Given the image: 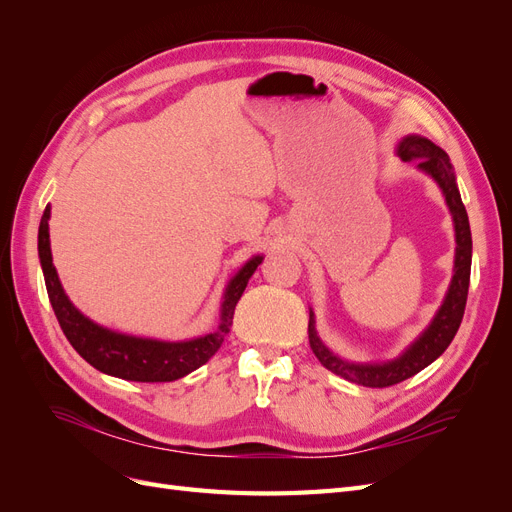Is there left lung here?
Here are the masks:
<instances>
[{
  "label": "left lung",
  "instance_id": "8db88e82",
  "mask_svg": "<svg viewBox=\"0 0 512 512\" xmlns=\"http://www.w3.org/2000/svg\"><path fill=\"white\" fill-rule=\"evenodd\" d=\"M397 156L401 160H414L416 168L438 183L446 207L451 211L453 228H455V262H453V277L448 290L438 307L436 316L431 318L427 327L418 333L414 342L401 350L395 359L380 361V363H356L346 361L335 354L327 344L322 342L316 331V316L309 307V346H312L318 361L339 378L348 382L369 386V389H384L397 382L412 378L418 371L431 365L438 356L453 342V337L459 329L463 309L468 301V286H470V267H472V232L466 207L461 203V194L457 188L455 168L446 151L431 143L429 138L421 134H406L399 138Z\"/></svg>",
  "mask_w": 512,
  "mask_h": 512
}]
</instances>
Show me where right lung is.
I'll return each instance as SVG.
<instances>
[{"label": "right lung", "instance_id": "1", "mask_svg": "<svg viewBox=\"0 0 512 512\" xmlns=\"http://www.w3.org/2000/svg\"><path fill=\"white\" fill-rule=\"evenodd\" d=\"M49 220L51 205H46L38 228V256L44 273L46 292H49V301L59 320V327L68 337L72 348L91 367H96L102 374L130 382H173L192 374L200 365H205L220 350L224 337L230 331L232 316H235V307L241 294L262 262V256L256 254L230 277L222 294L218 327L211 333L183 339V342L138 337L106 329L102 324L87 318L79 307H74L64 286H61L57 269L53 265Z\"/></svg>", "mask_w": 512, "mask_h": 512}]
</instances>
